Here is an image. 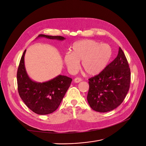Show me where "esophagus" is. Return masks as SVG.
I'll return each instance as SVG.
<instances>
[{"mask_svg": "<svg viewBox=\"0 0 146 146\" xmlns=\"http://www.w3.org/2000/svg\"><path fill=\"white\" fill-rule=\"evenodd\" d=\"M82 80V78H79V77H77L76 78H74V80L75 83H79L80 82H81Z\"/></svg>", "mask_w": 146, "mask_h": 146, "instance_id": "esophagus-1", "label": "esophagus"}]
</instances>
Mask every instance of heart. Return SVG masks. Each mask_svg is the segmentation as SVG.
Instances as JSON below:
<instances>
[{"label":"heart","instance_id":"b5f03b06","mask_svg":"<svg viewBox=\"0 0 146 146\" xmlns=\"http://www.w3.org/2000/svg\"><path fill=\"white\" fill-rule=\"evenodd\" d=\"M112 56L111 47L93 39H83L75 42L72 52H67L64 61L70 72H76L82 61V67L90 76L98 74L105 68Z\"/></svg>","mask_w":146,"mask_h":146}]
</instances>
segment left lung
I'll list each match as a JSON object with an SVG mask.
<instances>
[{"mask_svg":"<svg viewBox=\"0 0 146 146\" xmlns=\"http://www.w3.org/2000/svg\"><path fill=\"white\" fill-rule=\"evenodd\" d=\"M130 69L121 47L116 58L97 76L88 79L87 100L94 111L105 113L116 108L130 88Z\"/></svg>","mask_w":146,"mask_h":146,"instance_id":"8db88e82","label":"left lung"}]
</instances>
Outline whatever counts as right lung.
<instances>
[{
	"label": "right lung",
	"mask_w": 146,
	"mask_h": 146,
	"mask_svg": "<svg viewBox=\"0 0 146 146\" xmlns=\"http://www.w3.org/2000/svg\"><path fill=\"white\" fill-rule=\"evenodd\" d=\"M63 41L65 38L61 36H48L39 35L36 38ZM26 50L20 60L17 72V89L21 99L32 111L40 115L52 113L58 108L72 79L59 75L50 80L36 82L32 80L26 72L24 56Z\"/></svg>",
	"instance_id": "right-lung-1"
}]
</instances>
